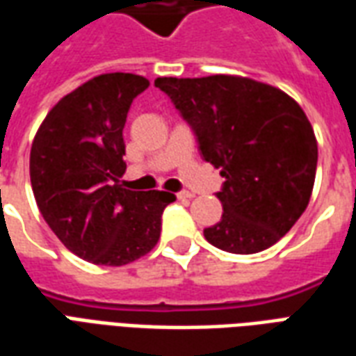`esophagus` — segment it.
Listing matches in <instances>:
<instances>
[{"label":"esophagus","mask_w":356,"mask_h":356,"mask_svg":"<svg viewBox=\"0 0 356 356\" xmlns=\"http://www.w3.org/2000/svg\"><path fill=\"white\" fill-rule=\"evenodd\" d=\"M194 194L188 193V191H181V193H177V198L179 200H191Z\"/></svg>","instance_id":"1"}]
</instances>
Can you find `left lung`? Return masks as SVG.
<instances>
[{
  "instance_id": "left-lung-1",
  "label": "left lung",
  "mask_w": 356,
  "mask_h": 356,
  "mask_svg": "<svg viewBox=\"0 0 356 356\" xmlns=\"http://www.w3.org/2000/svg\"><path fill=\"white\" fill-rule=\"evenodd\" d=\"M191 125L206 162L221 170V221L204 229L229 254L267 250L305 211L318 147L305 112L280 89L238 76L156 78Z\"/></svg>"
}]
</instances>
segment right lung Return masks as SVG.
I'll return each mask as SVG.
<instances>
[{
    "label": "right lung",
    "instance_id": "right-lung-1",
    "mask_svg": "<svg viewBox=\"0 0 356 356\" xmlns=\"http://www.w3.org/2000/svg\"><path fill=\"white\" fill-rule=\"evenodd\" d=\"M135 74H102L63 97L30 150V181L51 231L72 254L120 267L148 254L175 194L129 191L124 125L133 99L148 88Z\"/></svg>",
    "mask_w": 356,
    "mask_h": 356
}]
</instances>
